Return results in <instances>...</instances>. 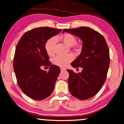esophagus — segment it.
<instances>
[{
    "label": "esophagus",
    "mask_w": 124,
    "mask_h": 124,
    "mask_svg": "<svg viewBox=\"0 0 124 124\" xmlns=\"http://www.w3.org/2000/svg\"><path fill=\"white\" fill-rule=\"evenodd\" d=\"M66 69L65 68H62V67H61V71H65Z\"/></svg>",
    "instance_id": "obj_1"
}]
</instances>
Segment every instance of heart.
I'll use <instances>...</instances> for the list:
<instances>
[{
	"label": "heart",
	"mask_w": 124,
	"mask_h": 124,
	"mask_svg": "<svg viewBox=\"0 0 124 124\" xmlns=\"http://www.w3.org/2000/svg\"><path fill=\"white\" fill-rule=\"evenodd\" d=\"M62 40L68 46H72L76 42L75 37L71 34H65L62 37ZM57 37L54 36L49 39L45 43V48L47 54L49 56H52L54 54V48L57 42ZM74 56L72 54L67 55H58L54 58L53 63L61 67H65L73 60Z\"/></svg>",
	"instance_id": "heart-1"
}]
</instances>
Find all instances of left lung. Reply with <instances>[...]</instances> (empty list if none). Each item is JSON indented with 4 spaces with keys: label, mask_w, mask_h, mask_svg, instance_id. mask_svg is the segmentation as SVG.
<instances>
[{
    "label": "left lung",
    "mask_w": 124,
    "mask_h": 124,
    "mask_svg": "<svg viewBox=\"0 0 124 124\" xmlns=\"http://www.w3.org/2000/svg\"><path fill=\"white\" fill-rule=\"evenodd\" d=\"M83 41L81 54L72 62L74 68L83 69L81 72L69 73V88L73 96L86 100L98 93L106 80L110 63L109 51L104 37L89 27L81 26L75 29H65Z\"/></svg>",
    "instance_id": "obj_1"
}]
</instances>
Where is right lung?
<instances>
[{"mask_svg": "<svg viewBox=\"0 0 124 124\" xmlns=\"http://www.w3.org/2000/svg\"><path fill=\"white\" fill-rule=\"evenodd\" d=\"M61 29L39 27L27 31L18 42L15 53L14 72L22 91L32 99L42 100L53 91L60 73L57 66L52 65L45 50V43ZM48 66V72L40 69Z\"/></svg>", "mask_w": 124, "mask_h": 124, "instance_id": "obj_1", "label": "right lung"}]
</instances>
